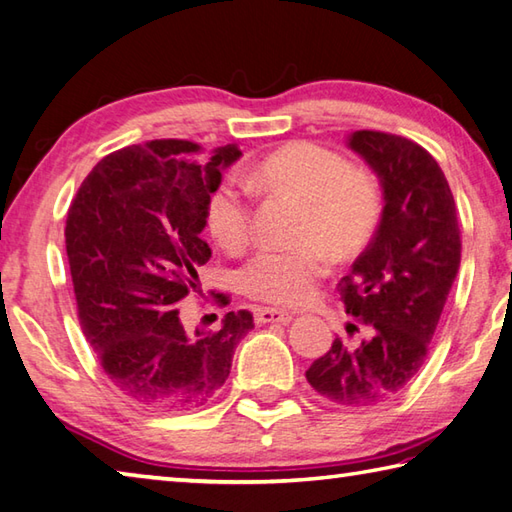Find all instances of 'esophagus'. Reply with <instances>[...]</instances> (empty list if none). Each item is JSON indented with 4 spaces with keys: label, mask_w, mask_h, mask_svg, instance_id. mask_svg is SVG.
Segmentation results:
<instances>
[{
    "label": "esophagus",
    "mask_w": 512,
    "mask_h": 512,
    "mask_svg": "<svg viewBox=\"0 0 512 512\" xmlns=\"http://www.w3.org/2000/svg\"><path fill=\"white\" fill-rule=\"evenodd\" d=\"M255 319L259 324H288L295 319V313H290V310H279V308H259Z\"/></svg>",
    "instance_id": "obj_1"
}]
</instances>
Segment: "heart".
I'll return each instance as SVG.
<instances>
[{
	"instance_id": "1",
	"label": "heart",
	"mask_w": 512,
	"mask_h": 512,
	"mask_svg": "<svg viewBox=\"0 0 512 512\" xmlns=\"http://www.w3.org/2000/svg\"><path fill=\"white\" fill-rule=\"evenodd\" d=\"M242 184H219L206 206L208 230L219 246L237 253L253 235L250 190L284 193L304 204L299 248L264 246L239 270L246 295L273 304H304L328 270V254L339 259L362 250L382 217V195L375 179L350 168L342 155L310 142H295L242 175Z\"/></svg>"
}]
</instances>
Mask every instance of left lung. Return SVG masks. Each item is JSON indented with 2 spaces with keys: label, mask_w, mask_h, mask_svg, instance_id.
<instances>
[{
  "label": "left lung",
  "mask_w": 512,
  "mask_h": 512,
  "mask_svg": "<svg viewBox=\"0 0 512 512\" xmlns=\"http://www.w3.org/2000/svg\"><path fill=\"white\" fill-rule=\"evenodd\" d=\"M346 146L373 168L384 197L373 242L339 284L346 313L368 337L357 344L337 337L306 379L330 402L362 408L388 402L422 368L457 277L462 239L453 193L428 150L377 130H355Z\"/></svg>",
  "instance_id": "left-lung-1"
}]
</instances>
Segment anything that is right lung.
Here are the masks:
<instances>
[{
	"instance_id": "add662e5",
	"label": "right lung",
	"mask_w": 512,
	"mask_h": 512,
	"mask_svg": "<svg viewBox=\"0 0 512 512\" xmlns=\"http://www.w3.org/2000/svg\"><path fill=\"white\" fill-rule=\"evenodd\" d=\"M239 157L235 144L213 153L184 139L128 146L90 170L68 208L79 324L110 382L142 408L206 404L255 326L248 310H230L217 330L188 333L177 310L202 293L197 270L213 255L202 239L206 206Z\"/></svg>"
}]
</instances>
